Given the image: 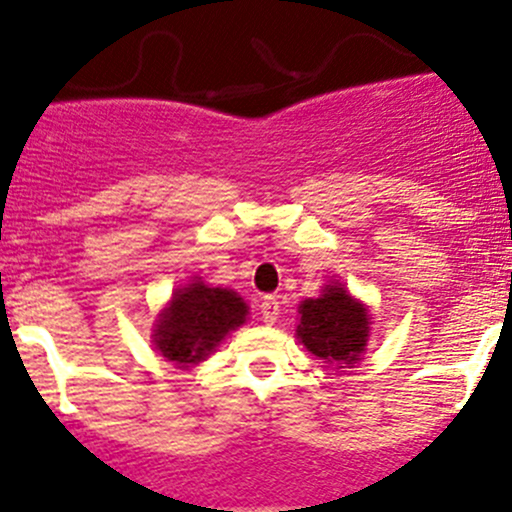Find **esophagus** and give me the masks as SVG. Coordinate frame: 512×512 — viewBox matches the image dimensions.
Here are the masks:
<instances>
[{
  "label": "esophagus",
  "mask_w": 512,
  "mask_h": 512,
  "mask_svg": "<svg viewBox=\"0 0 512 512\" xmlns=\"http://www.w3.org/2000/svg\"><path fill=\"white\" fill-rule=\"evenodd\" d=\"M279 299L277 297H265L260 301V316H262V321H265L267 326H272V324H277V319H279Z\"/></svg>",
  "instance_id": "34e87169"
}]
</instances>
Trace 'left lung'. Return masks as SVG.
<instances>
[{"instance_id":"1","label":"left lung","mask_w":512,"mask_h":512,"mask_svg":"<svg viewBox=\"0 0 512 512\" xmlns=\"http://www.w3.org/2000/svg\"><path fill=\"white\" fill-rule=\"evenodd\" d=\"M299 316L297 338L306 351L338 368L358 363L368 346L370 314L343 284H326L321 297L301 301Z\"/></svg>"}]
</instances>
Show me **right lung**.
<instances>
[{"label":"right lung","instance_id":"obj_1","mask_svg":"<svg viewBox=\"0 0 512 512\" xmlns=\"http://www.w3.org/2000/svg\"><path fill=\"white\" fill-rule=\"evenodd\" d=\"M247 304L233 289L208 287L201 277L176 289L154 324V348L179 368L206 360L230 331L245 324Z\"/></svg>","mask_w":512,"mask_h":512}]
</instances>
